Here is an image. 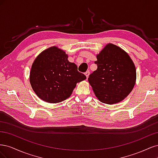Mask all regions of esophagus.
<instances>
[{
	"mask_svg": "<svg viewBox=\"0 0 158 158\" xmlns=\"http://www.w3.org/2000/svg\"><path fill=\"white\" fill-rule=\"evenodd\" d=\"M85 75L86 76V78H88L89 75V71H86V72H85Z\"/></svg>",
	"mask_w": 158,
	"mask_h": 158,
	"instance_id": "1",
	"label": "esophagus"
}]
</instances>
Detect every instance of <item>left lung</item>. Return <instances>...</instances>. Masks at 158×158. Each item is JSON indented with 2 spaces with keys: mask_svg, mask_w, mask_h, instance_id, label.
<instances>
[{
  "mask_svg": "<svg viewBox=\"0 0 158 158\" xmlns=\"http://www.w3.org/2000/svg\"><path fill=\"white\" fill-rule=\"evenodd\" d=\"M97 59L98 69L88 78L95 96L109 105L121 102L135 86V64L125 51L111 44L104 47Z\"/></svg>",
  "mask_w": 158,
  "mask_h": 158,
  "instance_id": "obj_1",
  "label": "left lung"
}]
</instances>
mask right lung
Wrapping results in <instances>:
<instances>
[{"mask_svg": "<svg viewBox=\"0 0 158 158\" xmlns=\"http://www.w3.org/2000/svg\"><path fill=\"white\" fill-rule=\"evenodd\" d=\"M86 78L56 47L43 51L32 64L30 81L35 93L44 101L56 103L70 96L76 84Z\"/></svg>", "mask_w": 158, "mask_h": 158, "instance_id": "obj_1", "label": "right lung"}]
</instances>
